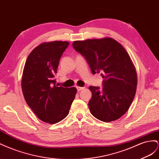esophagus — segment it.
Here are the masks:
<instances>
[{
    "label": "esophagus",
    "mask_w": 159,
    "mask_h": 159,
    "mask_svg": "<svg viewBox=\"0 0 159 159\" xmlns=\"http://www.w3.org/2000/svg\"><path fill=\"white\" fill-rule=\"evenodd\" d=\"M76 89H77V91H78V92L80 91V90H82L83 89H84V87H76Z\"/></svg>",
    "instance_id": "1"
}]
</instances>
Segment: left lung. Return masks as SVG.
Here are the masks:
<instances>
[{
    "label": "left lung",
    "mask_w": 159,
    "mask_h": 159,
    "mask_svg": "<svg viewBox=\"0 0 159 159\" xmlns=\"http://www.w3.org/2000/svg\"><path fill=\"white\" fill-rule=\"evenodd\" d=\"M72 47L87 62L92 73L105 80L102 87L90 86V112L97 119L111 122L128 111L135 96L137 76L125 49L111 38L77 40Z\"/></svg>",
    "instance_id": "left-lung-1"
}]
</instances>
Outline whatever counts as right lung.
Returning a JSON list of instances; mask_svg holds the SVG:
<instances>
[{
  "label": "right lung",
  "instance_id": "right-lung-1",
  "mask_svg": "<svg viewBox=\"0 0 159 159\" xmlns=\"http://www.w3.org/2000/svg\"><path fill=\"white\" fill-rule=\"evenodd\" d=\"M69 43H44L26 61L22 90L27 105L39 119L54 124L68 115L76 93L75 87H57L54 77L60 58Z\"/></svg>",
  "mask_w": 159,
  "mask_h": 159
}]
</instances>
